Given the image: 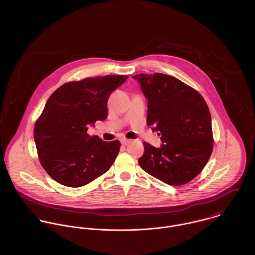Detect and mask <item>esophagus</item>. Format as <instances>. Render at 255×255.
Returning <instances> with one entry per match:
<instances>
[{
	"mask_svg": "<svg viewBox=\"0 0 255 255\" xmlns=\"http://www.w3.org/2000/svg\"><path fill=\"white\" fill-rule=\"evenodd\" d=\"M120 141H121V143H122L123 145H128V144L130 143V140H129V139H127V138H125V137H122V138L120 139Z\"/></svg>",
	"mask_w": 255,
	"mask_h": 255,
	"instance_id": "obj_1",
	"label": "esophagus"
}]
</instances>
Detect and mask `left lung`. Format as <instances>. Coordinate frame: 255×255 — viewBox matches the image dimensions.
Here are the masks:
<instances>
[{
	"mask_svg": "<svg viewBox=\"0 0 255 255\" xmlns=\"http://www.w3.org/2000/svg\"><path fill=\"white\" fill-rule=\"evenodd\" d=\"M140 84L147 104V125L161 135L159 148L144 142L140 167L170 185L195 178L213 149L211 115L203 97L180 79L164 74L132 76Z\"/></svg>",
	"mask_w": 255,
	"mask_h": 255,
	"instance_id": "8db88e82",
	"label": "left lung"
}]
</instances>
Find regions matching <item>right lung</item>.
<instances>
[{
    "mask_svg": "<svg viewBox=\"0 0 255 255\" xmlns=\"http://www.w3.org/2000/svg\"><path fill=\"white\" fill-rule=\"evenodd\" d=\"M128 78L89 77L66 83L49 97L34 127V141L40 163L53 180L79 187L109 170L120 141L89 136L87 129L107 119L110 94Z\"/></svg>",
    "mask_w": 255,
    "mask_h": 255,
    "instance_id": "1",
    "label": "right lung"
}]
</instances>
